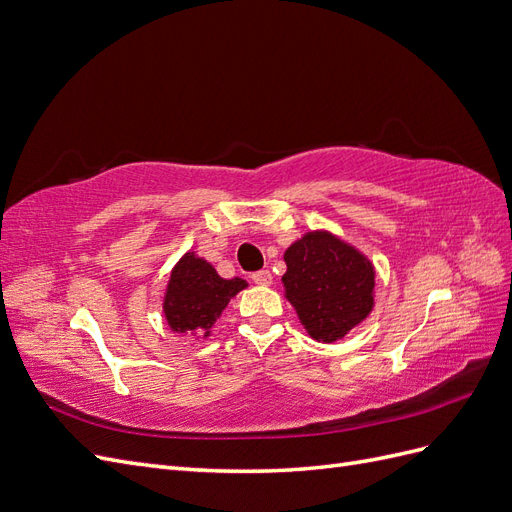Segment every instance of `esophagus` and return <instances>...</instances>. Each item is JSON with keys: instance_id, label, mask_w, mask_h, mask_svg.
<instances>
[{"instance_id": "esophagus-1", "label": "esophagus", "mask_w": 512, "mask_h": 512, "mask_svg": "<svg viewBox=\"0 0 512 512\" xmlns=\"http://www.w3.org/2000/svg\"><path fill=\"white\" fill-rule=\"evenodd\" d=\"M252 280L258 286H271L273 284V275H271V271H258V273L252 275Z\"/></svg>"}]
</instances>
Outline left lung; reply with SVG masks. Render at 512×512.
<instances>
[{
  "mask_svg": "<svg viewBox=\"0 0 512 512\" xmlns=\"http://www.w3.org/2000/svg\"><path fill=\"white\" fill-rule=\"evenodd\" d=\"M284 297L307 335L333 344L376 305V269L359 247L331 230H309L284 252Z\"/></svg>",
  "mask_w": 512,
  "mask_h": 512,
  "instance_id": "left-lung-1",
  "label": "left lung"
}]
</instances>
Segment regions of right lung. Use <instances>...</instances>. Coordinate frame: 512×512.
<instances>
[{
	"mask_svg": "<svg viewBox=\"0 0 512 512\" xmlns=\"http://www.w3.org/2000/svg\"><path fill=\"white\" fill-rule=\"evenodd\" d=\"M247 288L241 277L218 275L211 262L196 252H185L170 269L162 297V312L170 331L207 339L215 320L232 297Z\"/></svg>",
	"mask_w": 512,
	"mask_h": 512,
	"instance_id": "add662e5",
	"label": "right lung"
}]
</instances>
